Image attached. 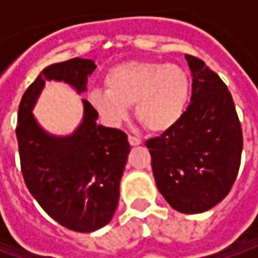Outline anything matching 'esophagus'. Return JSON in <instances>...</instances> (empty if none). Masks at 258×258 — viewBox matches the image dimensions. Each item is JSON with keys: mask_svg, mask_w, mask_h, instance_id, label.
Segmentation results:
<instances>
[{"mask_svg": "<svg viewBox=\"0 0 258 258\" xmlns=\"http://www.w3.org/2000/svg\"><path fill=\"white\" fill-rule=\"evenodd\" d=\"M129 144L132 145V146H138V145L142 144V141L139 139V138H136V136H134V135H129Z\"/></svg>", "mask_w": 258, "mask_h": 258, "instance_id": "34e87169", "label": "esophagus"}]
</instances>
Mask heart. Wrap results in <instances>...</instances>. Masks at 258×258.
<instances>
[{
    "mask_svg": "<svg viewBox=\"0 0 258 258\" xmlns=\"http://www.w3.org/2000/svg\"><path fill=\"white\" fill-rule=\"evenodd\" d=\"M104 89L89 100L109 123L123 120L127 107L145 127L161 134L181 120L189 100L191 82L182 67L161 61H126L104 76Z\"/></svg>",
    "mask_w": 258,
    "mask_h": 258,
    "instance_id": "obj_1",
    "label": "heart"
}]
</instances>
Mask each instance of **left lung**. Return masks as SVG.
I'll list each match as a JSON object with an SVG mask.
<instances>
[{
	"instance_id": "8db88e82",
	"label": "left lung",
	"mask_w": 258,
	"mask_h": 258,
	"mask_svg": "<svg viewBox=\"0 0 258 258\" xmlns=\"http://www.w3.org/2000/svg\"><path fill=\"white\" fill-rule=\"evenodd\" d=\"M191 102L181 120L146 141L159 192L173 210L204 213L223 201L238 175L243 131L230 90L201 58L185 55Z\"/></svg>"
}]
</instances>
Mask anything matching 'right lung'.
Masks as SVG:
<instances>
[{"label": "right lung", "mask_w": 258, "mask_h": 258, "mask_svg": "<svg viewBox=\"0 0 258 258\" xmlns=\"http://www.w3.org/2000/svg\"><path fill=\"white\" fill-rule=\"evenodd\" d=\"M93 60L72 58L45 67L28 86L15 127L20 164L28 191L63 227L92 233L113 217L119 183L131 145L120 129L97 124V110L83 100V122L75 134L57 138L44 132L31 113L45 80H58L85 92Z\"/></svg>", "instance_id": "1"}]
</instances>
